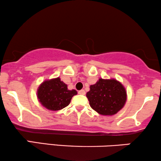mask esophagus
Instances as JSON below:
<instances>
[{"instance_id": "34e87169", "label": "esophagus", "mask_w": 161, "mask_h": 161, "mask_svg": "<svg viewBox=\"0 0 161 161\" xmlns=\"http://www.w3.org/2000/svg\"><path fill=\"white\" fill-rule=\"evenodd\" d=\"M78 94L79 95H84L85 94H86V92L83 90V89H81V90H80V91H78Z\"/></svg>"}]
</instances>
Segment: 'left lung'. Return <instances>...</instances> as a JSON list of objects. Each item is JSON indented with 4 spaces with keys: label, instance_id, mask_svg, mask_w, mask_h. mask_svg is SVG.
Instances as JSON below:
<instances>
[{
    "label": "left lung",
    "instance_id": "1",
    "mask_svg": "<svg viewBox=\"0 0 161 161\" xmlns=\"http://www.w3.org/2000/svg\"><path fill=\"white\" fill-rule=\"evenodd\" d=\"M89 105L102 115H113L124 107L126 101V91L115 79L100 78L90 86L86 93Z\"/></svg>",
    "mask_w": 161,
    "mask_h": 161
}]
</instances>
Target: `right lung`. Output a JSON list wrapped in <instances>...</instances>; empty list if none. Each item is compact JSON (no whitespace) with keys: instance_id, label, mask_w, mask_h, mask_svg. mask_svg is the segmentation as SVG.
Masks as SVG:
<instances>
[{"instance_id":"add662e5","label":"right lung","mask_w":161,"mask_h":161,"mask_svg":"<svg viewBox=\"0 0 161 161\" xmlns=\"http://www.w3.org/2000/svg\"><path fill=\"white\" fill-rule=\"evenodd\" d=\"M75 95L77 91L75 89L69 90L67 85L60 80V78L43 81L37 91V97L40 103L52 111L65 108Z\"/></svg>"}]
</instances>
